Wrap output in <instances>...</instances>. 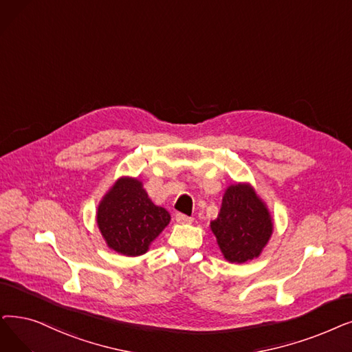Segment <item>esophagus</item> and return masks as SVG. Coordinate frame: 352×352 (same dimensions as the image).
<instances>
[{"instance_id": "1", "label": "esophagus", "mask_w": 352, "mask_h": 352, "mask_svg": "<svg viewBox=\"0 0 352 352\" xmlns=\"http://www.w3.org/2000/svg\"><path fill=\"white\" fill-rule=\"evenodd\" d=\"M175 220L181 224H187V223H191L192 221V217L187 216V214H182V212H177L175 214Z\"/></svg>"}]
</instances>
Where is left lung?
Here are the masks:
<instances>
[{
  "label": "left lung",
  "instance_id": "obj_1",
  "mask_svg": "<svg viewBox=\"0 0 352 352\" xmlns=\"http://www.w3.org/2000/svg\"><path fill=\"white\" fill-rule=\"evenodd\" d=\"M269 211L249 186L228 187L211 230L232 263H244L261 254L272 234Z\"/></svg>",
  "mask_w": 352,
  "mask_h": 352
}]
</instances>
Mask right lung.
Instances as JSON below:
<instances>
[{
    "label": "right lung",
    "instance_id": "add662e5",
    "mask_svg": "<svg viewBox=\"0 0 352 352\" xmlns=\"http://www.w3.org/2000/svg\"><path fill=\"white\" fill-rule=\"evenodd\" d=\"M170 220V212L152 203L132 178L119 179L98 208V226L108 246L126 256L144 254Z\"/></svg>",
    "mask_w": 352,
    "mask_h": 352
}]
</instances>
